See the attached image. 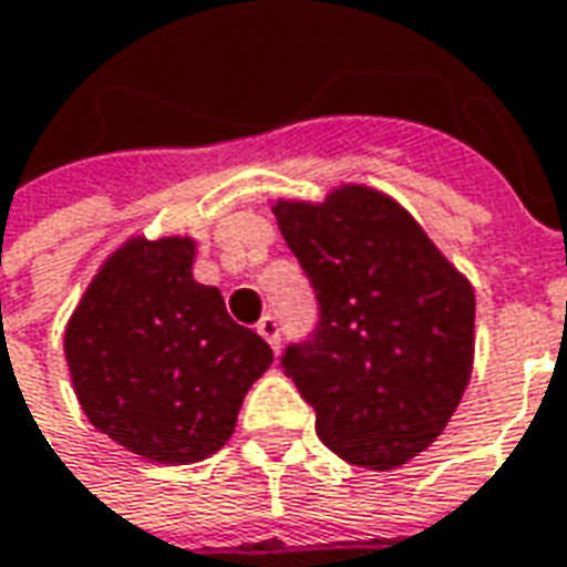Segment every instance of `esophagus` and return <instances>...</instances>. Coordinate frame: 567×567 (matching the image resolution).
<instances>
[{"label": "esophagus", "mask_w": 567, "mask_h": 567, "mask_svg": "<svg viewBox=\"0 0 567 567\" xmlns=\"http://www.w3.org/2000/svg\"><path fill=\"white\" fill-rule=\"evenodd\" d=\"M256 332L262 334L268 344H271V350L278 353V350H280V323H278V317H275V313H266V317H262V320L256 323Z\"/></svg>", "instance_id": "esophagus-1"}]
</instances>
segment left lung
I'll use <instances>...</instances> for the list:
<instances>
[{
    "label": "left lung",
    "mask_w": 567,
    "mask_h": 567,
    "mask_svg": "<svg viewBox=\"0 0 567 567\" xmlns=\"http://www.w3.org/2000/svg\"><path fill=\"white\" fill-rule=\"evenodd\" d=\"M271 210L320 305L317 329L280 365L334 456L399 468L444 432L468 386L474 289L378 189L344 184Z\"/></svg>",
    "instance_id": "8db88e82"
}]
</instances>
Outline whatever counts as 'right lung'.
Instances as JSON below:
<instances>
[{"mask_svg": "<svg viewBox=\"0 0 567 567\" xmlns=\"http://www.w3.org/2000/svg\"><path fill=\"white\" fill-rule=\"evenodd\" d=\"M193 238H130L102 262L65 326L86 420L159 465L202 462L233 437L271 347L193 278Z\"/></svg>", "mask_w": 567, "mask_h": 567, "instance_id": "1", "label": "right lung"}]
</instances>
